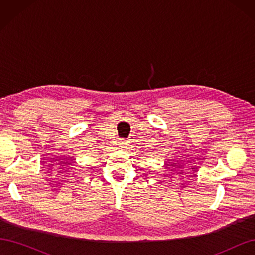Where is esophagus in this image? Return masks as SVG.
<instances>
[{
  "label": "esophagus",
  "instance_id": "1",
  "mask_svg": "<svg viewBox=\"0 0 255 255\" xmlns=\"http://www.w3.org/2000/svg\"><path fill=\"white\" fill-rule=\"evenodd\" d=\"M118 145H119V148H120V149L125 150V149H127V148H128V141H127V140H120V141L118 142Z\"/></svg>",
  "mask_w": 255,
  "mask_h": 255
}]
</instances>
